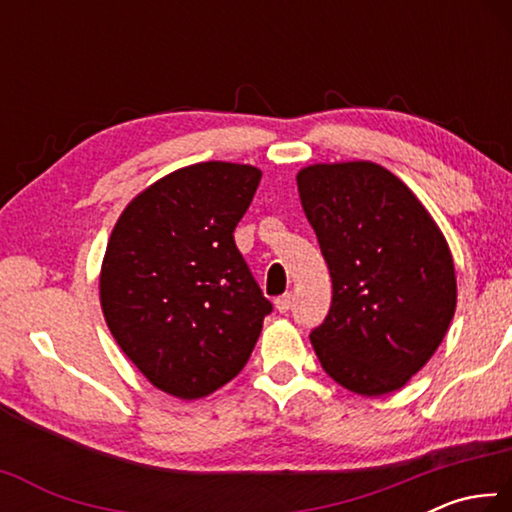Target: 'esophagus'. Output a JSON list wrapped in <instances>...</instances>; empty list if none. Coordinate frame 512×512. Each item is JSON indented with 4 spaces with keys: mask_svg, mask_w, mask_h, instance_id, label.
I'll return each instance as SVG.
<instances>
[{
    "mask_svg": "<svg viewBox=\"0 0 512 512\" xmlns=\"http://www.w3.org/2000/svg\"><path fill=\"white\" fill-rule=\"evenodd\" d=\"M291 305H293V296H291V293H284V296L275 298V309L280 311V314H287V311L291 309Z\"/></svg>",
    "mask_w": 512,
    "mask_h": 512,
    "instance_id": "obj_1",
    "label": "esophagus"
}]
</instances>
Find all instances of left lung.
Here are the masks:
<instances>
[{
    "label": "left lung",
    "mask_w": 512,
    "mask_h": 512,
    "mask_svg": "<svg viewBox=\"0 0 512 512\" xmlns=\"http://www.w3.org/2000/svg\"><path fill=\"white\" fill-rule=\"evenodd\" d=\"M298 192L332 275V307L309 339L352 393L402 388L445 339L456 309L449 246L424 205L375 162L314 164Z\"/></svg>",
    "instance_id": "obj_1"
}]
</instances>
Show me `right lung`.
<instances>
[{"mask_svg":"<svg viewBox=\"0 0 512 512\" xmlns=\"http://www.w3.org/2000/svg\"><path fill=\"white\" fill-rule=\"evenodd\" d=\"M259 180L248 164L178 169L133 198L110 235L103 316L142 375L180 400L237 377L273 311L235 244Z\"/></svg>","mask_w":512,"mask_h":512,"instance_id":"1","label":"right lung"}]
</instances>
